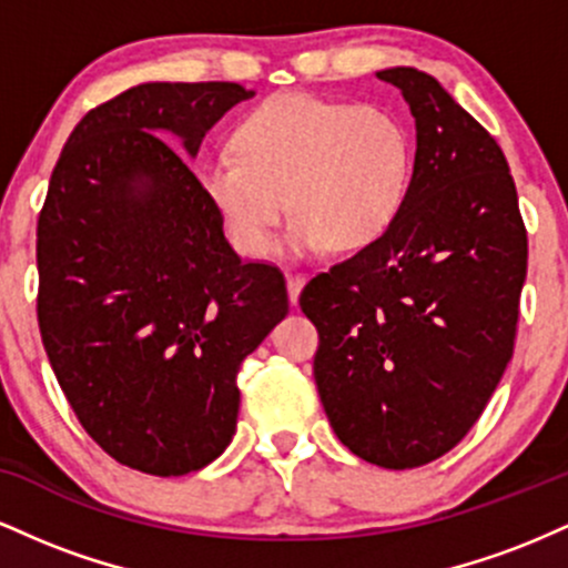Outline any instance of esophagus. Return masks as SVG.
<instances>
[{
	"label": "esophagus",
	"instance_id": "1",
	"mask_svg": "<svg viewBox=\"0 0 568 568\" xmlns=\"http://www.w3.org/2000/svg\"><path fill=\"white\" fill-rule=\"evenodd\" d=\"M304 275L302 272H285V283H288V298H291V304H296L298 302V293H302V288H304Z\"/></svg>",
	"mask_w": 568,
	"mask_h": 568
}]
</instances>
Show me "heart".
Returning <instances> with one entry per match:
<instances>
[{
	"mask_svg": "<svg viewBox=\"0 0 568 568\" xmlns=\"http://www.w3.org/2000/svg\"><path fill=\"white\" fill-rule=\"evenodd\" d=\"M234 152L200 168V189L232 247L262 258L285 211L296 256L363 251L393 230L414 175V139L393 109L277 93L232 133Z\"/></svg>",
	"mask_w": 568,
	"mask_h": 568,
	"instance_id": "heart-1",
	"label": "heart"
}]
</instances>
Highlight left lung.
<instances>
[{
    "label": "left lung",
    "instance_id": "left-lung-1",
    "mask_svg": "<svg viewBox=\"0 0 568 568\" xmlns=\"http://www.w3.org/2000/svg\"><path fill=\"white\" fill-rule=\"evenodd\" d=\"M416 120L408 197L393 230L304 285L317 393L338 440L410 470L470 433L518 334L529 240L494 135L435 77L379 71Z\"/></svg>",
    "mask_w": 568,
    "mask_h": 568
}]
</instances>
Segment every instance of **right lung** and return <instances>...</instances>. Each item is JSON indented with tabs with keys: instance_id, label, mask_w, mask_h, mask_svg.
Returning a JSON list of instances; mask_svg holds the SVG:
<instances>
[{
	"instance_id": "add662e5",
	"label": "right lung",
	"mask_w": 568,
	"mask_h": 568,
	"mask_svg": "<svg viewBox=\"0 0 568 568\" xmlns=\"http://www.w3.org/2000/svg\"><path fill=\"white\" fill-rule=\"evenodd\" d=\"M251 93L146 82L71 130L37 221V321L84 433L120 465L186 475L237 425L240 366L288 312L285 277L226 243L184 154Z\"/></svg>"
}]
</instances>
